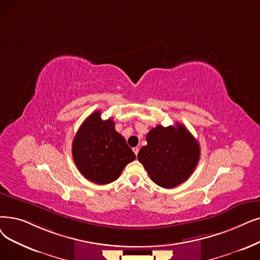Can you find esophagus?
<instances>
[{
  "label": "esophagus",
  "instance_id": "esophagus-1",
  "mask_svg": "<svg viewBox=\"0 0 260 260\" xmlns=\"http://www.w3.org/2000/svg\"><path fill=\"white\" fill-rule=\"evenodd\" d=\"M133 151H134V153H135V154L138 155V152H139V148H137V146H136V148H134V149H133Z\"/></svg>",
  "mask_w": 260,
  "mask_h": 260
}]
</instances>
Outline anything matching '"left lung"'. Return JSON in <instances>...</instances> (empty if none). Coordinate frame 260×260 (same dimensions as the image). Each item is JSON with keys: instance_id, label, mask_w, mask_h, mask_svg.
<instances>
[{"instance_id": "left-lung-1", "label": "left lung", "mask_w": 260, "mask_h": 260, "mask_svg": "<svg viewBox=\"0 0 260 260\" xmlns=\"http://www.w3.org/2000/svg\"><path fill=\"white\" fill-rule=\"evenodd\" d=\"M145 138L148 144L140 149L138 160L156 185L171 189L192 174L201 150L199 142L184 125H157Z\"/></svg>"}]
</instances>
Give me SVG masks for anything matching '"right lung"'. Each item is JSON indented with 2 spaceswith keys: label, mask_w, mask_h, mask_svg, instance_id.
I'll use <instances>...</instances> for the list:
<instances>
[{
  "label": "right lung",
  "mask_w": 260,
  "mask_h": 260,
  "mask_svg": "<svg viewBox=\"0 0 260 260\" xmlns=\"http://www.w3.org/2000/svg\"><path fill=\"white\" fill-rule=\"evenodd\" d=\"M74 162L83 176L98 185L116 180L136 155L116 132L112 119L102 120L92 112L78 128L72 143Z\"/></svg>",
  "instance_id": "right-lung-1"
}]
</instances>
